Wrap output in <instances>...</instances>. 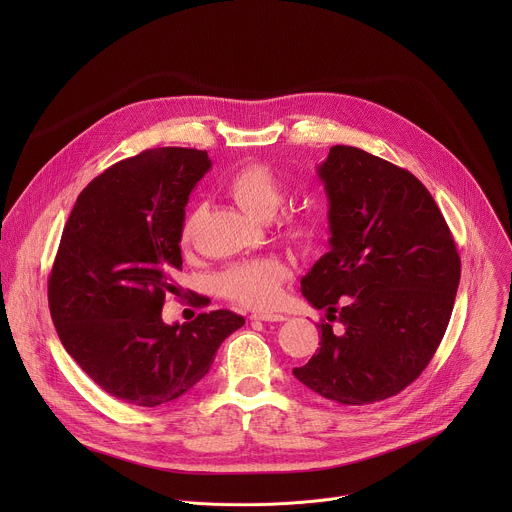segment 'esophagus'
Returning <instances> with one entry per match:
<instances>
[{"instance_id": "1", "label": "esophagus", "mask_w": 512, "mask_h": 512, "mask_svg": "<svg viewBox=\"0 0 512 512\" xmlns=\"http://www.w3.org/2000/svg\"><path fill=\"white\" fill-rule=\"evenodd\" d=\"M251 320H261V322H283L287 320L283 314H273V312H265V314H253Z\"/></svg>"}]
</instances>
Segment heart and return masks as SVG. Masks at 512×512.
I'll return each instance as SVG.
<instances>
[{
  "label": "heart",
  "instance_id": "obj_1",
  "mask_svg": "<svg viewBox=\"0 0 512 512\" xmlns=\"http://www.w3.org/2000/svg\"><path fill=\"white\" fill-rule=\"evenodd\" d=\"M227 194L241 206L245 214L257 221L271 218L283 202V186L275 172L265 164H247L235 170L225 182ZM285 231L291 239H310L312 221L302 214L289 216ZM190 239V223L184 227V241ZM287 267L277 259H251L241 261L218 275V287L233 302L247 308H269L277 296Z\"/></svg>",
  "mask_w": 512,
  "mask_h": 512
}]
</instances>
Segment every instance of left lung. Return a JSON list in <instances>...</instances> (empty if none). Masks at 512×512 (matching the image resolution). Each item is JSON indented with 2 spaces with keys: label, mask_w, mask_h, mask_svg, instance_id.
<instances>
[{
  "label": "left lung",
  "mask_w": 512,
  "mask_h": 512,
  "mask_svg": "<svg viewBox=\"0 0 512 512\" xmlns=\"http://www.w3.org/2000/svg\"><path fill=\"white\" fill-rule=\"evenodd\" d=\"M318 178L330 204V251L302 277V294L343 332L322 322L320 350L294 375L342 405L383 401L411 385L440 346L460 255L433 196L411 172L334 145Z\"/></svg>",
  "instance_id": "1"
}]
</instances>
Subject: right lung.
Returning <instances> with one entry per match:
<instances>
[{
	"label": "right lung",
	"instance_id": "obj_1",
	"mask_svg": "<svg viewBox=\"0 0 512 512\" xmlns=\"http://www.w3.org/2000/svg\"><path fill=\"white\" fill-rule=\"evenodd\" d=\"M212 162L202 150L158 148L97 176L77 198L48 279L58 338L109 395L158 407L188 393L245 318L214 310L166 324L176 294L188 196Z\"/></svg>",
	"mask_w": 512,
	"mask_h": 512
}]
</instances>
